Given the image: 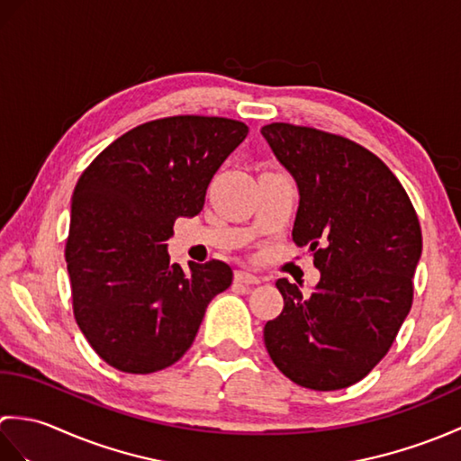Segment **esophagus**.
Listing matches in <instances>:
<instances>
[{
  "mask_svg": "<svg viewBox=\"0 0 461 461\" xmlns=\"http://www.w3.org/2000/svg\"><path fill=\"white\" fill-rule=\"evenodd\" d=\"M236 281L243 283V285H259L261 283V279L249 271H236Z\"/></svg>",
  "mask_w": 461,
  "mask_h": 461,
  "instance_id": "esophagus-1",
  "label": "esophagus"
}]
</instances>
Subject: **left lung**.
Segmentation results:
<instances>
[{
	"instance_id": "left-lung-1",
	"label": "left lung",
	"mask_w": 461,
	"mask_h": 461,
	"mask_svg": "<svg viewBox=\"0 0 461 461\" xmlns=\"http://www.w3.org/2000/svg\"><path fill=\"white\" fill-rule=\"evenodd\" d=\"M261 134L297 182L293 241L321 271L309 299L276 283L283 311L263 329L267 352L299 386L347 388L384 358L412 307L416 210L388 166L345 136L289 122Z\"/></svg>"
}]
</instances>
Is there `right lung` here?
<instances>
[{"label": "right lung", "mask_w": 461, "mask_h": 461, "mask_svg": "<svg viewBox=\"0 0 461 461\" xmlns=\"http://www.w3.org/2000/svg\"><path fill=\"white\" fill-rule=\"evenodd\" d=\"M248 132L223 116H166L124 132L81 174L65 259L75 321L106 365L131 375L172 366L231 285L218 259L170 266L166 241L176 218L202 212L213 174Z\"/></svg>", "instance_id": "obj_1"}]
</instances>
